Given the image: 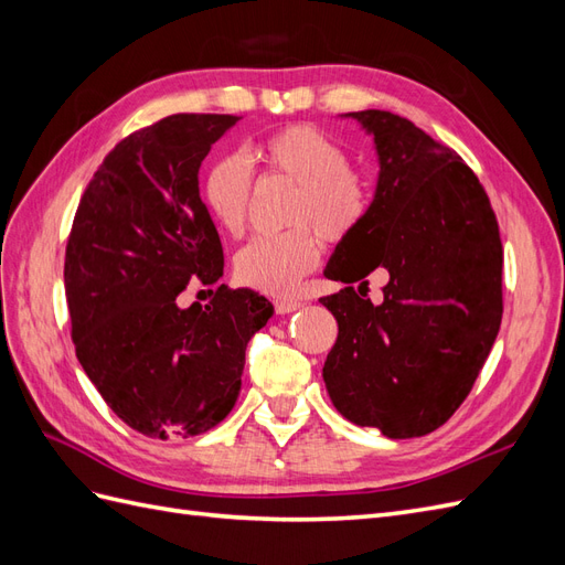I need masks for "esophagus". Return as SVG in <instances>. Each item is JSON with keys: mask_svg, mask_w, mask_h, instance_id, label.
Here are the masks:
<instances>
[{"mask_svg": "<svg viewBox=\"0 0 565 565\" xmlns=\"http://www.w3.org/2000/svg\"><path fill=\"white\" fill-rule=\"evenodd\" d=\"M301 301H297V299H278L276 303H273V309H276V313L278 316H285V313H292V311H297V309H301Z\"/></svg>", "mask_w": 565, "mask_h": 565, "instance_id": "34e87169", "label": "esophagus"}]
</instances>
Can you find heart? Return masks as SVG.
Masks as SVG:
<instances>
[{
  "mask_svg": "<svg viewBox=\"0 0 565 565\" xmlns=\"http://www.w3.org/2000/svg\"><path fill=\"white\" fill-rule=\"evenodd\" d=\"M252 158L262 177L292 185L285 224L295 226L273 237H254L235 256V278L266 295H292L306 273L320 259V245L349 237L370 212V183L361 169L349 164L347 150L328 134L292 125L254 143ZM204 210L218 228L243 233L252 174L237 156H221L204 169L200 181Z\"/></svg>",
  "mask_w": 565,
  "mask_h": 565,
  "instance_id": "obj_1",
  "label": "heart"
}]
</instances>
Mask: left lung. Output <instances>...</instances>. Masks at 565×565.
<instances>
[{
	"mask_svg": "<svg viewBox=\"0 0 565 565\" xmlns=\"http://www.w3.org/2000/svg\"><path fill=\"white\" fill-rule=\"evenodd\" d=\"M351 115L374 134L380 181L324 270L349 287L320 299L339 322L322 380L349 422L417 438L465 403L500 332V226L452 148L388 110ZM374 267L390 273L380 305L366 299Z\"/></svg>",
	"mask_w": 565,
	"mask_h": 565,
	"instance_id": "obj_1",
	"label": "left lung"
}]
</instances>
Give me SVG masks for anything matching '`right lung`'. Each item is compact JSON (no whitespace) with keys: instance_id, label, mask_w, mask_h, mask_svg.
Masks as SVG:
<instances>
[{"instance_id":"add662e5","label":"right lung","mask_w":565,"mask_h":565,"mask_svg":"<svg viewBox=\"0 0 565 565\" xmlns=\"http://www.w3.org/2000/svg\"><path fill=\"white\" fill-rule=\"evenodd\" d=\"M237 115L179 113L131 131L84 188L65 245V299L77 361L100 398L148 438L200 436L241 393L247 341L273 306L216 287L179 309L191 280L224 276V249L198 172Z\"/></svg>"}]
</instances>
